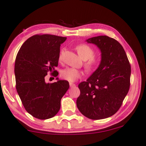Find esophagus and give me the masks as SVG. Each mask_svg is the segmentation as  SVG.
<instances>
[{
    "instance_id": "obj_1",
    "label": "esophagus",
    "mask_w": 146,
    "mask_h": 146,
    "mask_svg": "<svg viewBox=\"0 0 146 146\" xmlns=\"http://www.w3.org/2000/svg\"><path fill=\"white\" fill-rule=\"evenodd\" d=\"M70 87H74L75 86V84L73 83H70Z\"/></svg>"
}]
</instances>
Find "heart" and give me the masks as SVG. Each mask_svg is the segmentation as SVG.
Here are the masks:
<instances>
[{"instance_id": "1", "label": "heart", "mask_w": 146, "mask_h": 146, "mask_svg": "<svg viewBox=\"0 0 146 146\" xmlns=\"http://www.w3.org/2000/svg\"><path fill=\"white\" fill-rule=\"evenodd\" d=\"M76 51H77L78 55L82 59L87 60L85 64L86 68L88 70H92L96 68L100 63V59L98 58L94 57V50L90 46L86 44H79L76 47ZM64 50L60 51L59 59L60 60L62 59V55ZM82 73L80 70L73 68H67L63 70L60 73V76L64 80L68 82H73L77 80L82 76Z\"/></svg>"}]
</instances>
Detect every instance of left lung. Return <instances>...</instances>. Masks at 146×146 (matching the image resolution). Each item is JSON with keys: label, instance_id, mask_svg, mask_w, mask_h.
Wrapping results in <instances>:
<instances>
[{"label": "left lung", "instance_id": "left-lung-1", "mask_svg": "<svg viewBox=\"0 0 146 146\" xmlns=\"http://www.w3.org/2000/svg\"><path fill=\"white\" fill-rule=\"evenodd\" d=\"M86 41L100 49L101 62L87 81L79 84L76 106L87 118L105 119L117 112L128 94L131 66L123 47L115 39L99 36Z\"/></svg>", "mask_w": 146, "mask_h": 146}]
</instances>
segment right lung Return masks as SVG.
Returning <instances> with one entry per match:
<instances>
[{
    "instance_id": "obj_1",
    "label": "right lung",
    "mask_w": 146,
    "mask_h": 146,
    "mask_svg": "<svg viewBox=\"0 0 146 146\" xmlns=\"http://www.w3.org/2000/svg\"><path fill=\"white\" fill-rule=\"evenodd\" d=\"M66 37L51 34L34 35L21 46L15 60L16 88L23 107L33 117L47 119L57 114L60 100L70 87L66 80L46 83L44 77L51 73L55 77L59 73L60 46Z\"/></svg>"
}]
</instances>
